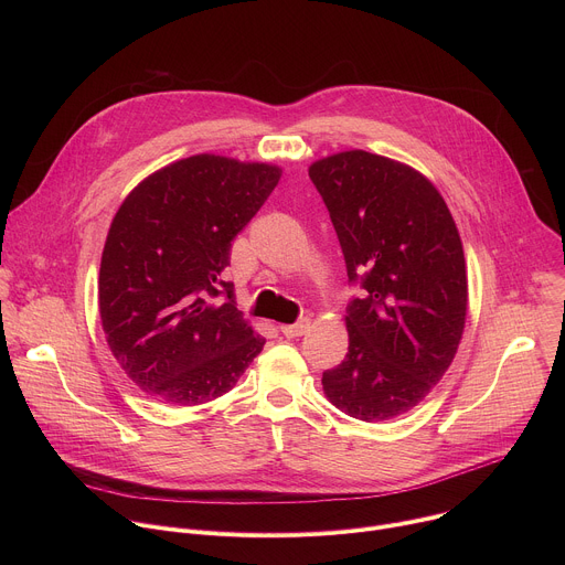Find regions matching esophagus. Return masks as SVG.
Listing matches in <instances>:
<instances>
[{
    "mask_svg": "<svg viewBox=\"0 0 565 565\" xmlns=\"http://www.w3.org/2000/svg\"><path fill=\"white\" fill-rule=\"evenodd\" d=\"M308 329H310V319H308V317H301V319L295 321V324H284V327H281V333H284L286 338H301L303 333H308Z\"/></svg>",
    "mask_w": 565,
    "mask_h": 565,
    "instance_id": "obj_1",
    "label": "esophagus"
}]
</instances>
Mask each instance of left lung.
Wrapping results in <instances>:
<instances>
[{"label":"left lung","instance_id":"1","mask_svg":"<svg viewBox=\"0 0 565 565\" xmlns=\"http://www.w3.org/2000/svg\"><path fill=\"white\" fill-rule=\"evenodd\" d=\"M347 262L364 288L347 306L349 353L321 375L351 418L382 423L412 412L443 380L467 315V270L454 216L418 170L364 149L308 168Z\"/></svg>","mask_w":565,"mask_h":565}]
</instances>
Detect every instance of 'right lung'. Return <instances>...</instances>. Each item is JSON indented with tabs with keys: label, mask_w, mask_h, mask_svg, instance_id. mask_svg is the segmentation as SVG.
<instances>
[{
	"label": "right lung",
	"mask_w": 565,
	"mask_h": 565,
	"mask_svg": "<svg viewBox=\"0 0 565 565\" xmlns=\"http://www.w3.org/2000/svg\"><path fill=\"white\" fill-rule=\"evenodd\" d=\"M268 163L196 153L140 181L118 207L98 303L120 369L149 395L194 407L227 393L266 340L223 281L234 236L277 188Z\"/></svg>",
	"instance_id": "1"
}]
</instances>
